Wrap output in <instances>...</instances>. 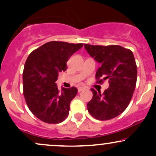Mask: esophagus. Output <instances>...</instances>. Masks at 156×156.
Wrapping results in <instances>:
<instances>
[{
  "instance_id": "34e87169",
  "label": "esophagus",
  "mask_w": 156,
  "mask_h": 156,
  "mask_svg": "<svg viewBox=\"0 0 156 156\" xmlns=\"http://www.w3.org/2000/svg\"><path fill=\"white\" fill-rule=\"evenodd\" d=\"M83 90H84L83 87H78V92H81V91H83Z\"/></svg>"
}]
</instances>
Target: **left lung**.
I'll return each instance as SVG.
<instances>
[{
	"label": "left lung",
	"mask_w": 156,
	"mask_h": 156,
	"mask_svg": "<svg viewBox=\"0 0 156 156\" xmlns=\"http://www.w3.org/2000/svg\"><path fill=\"white\" fill-rule=\"evenodd\" d=\"M84 48L101 64L95 75L97 82L103 83V80L108 79L109 83V87L103 94L91 89L93 97L87 109L98 120L113 119L128 107L135 89L137 67L133 53L119 45L85 44Z\"/></svg>",
	"instance_id": "8db88e82"
}]
</instances>
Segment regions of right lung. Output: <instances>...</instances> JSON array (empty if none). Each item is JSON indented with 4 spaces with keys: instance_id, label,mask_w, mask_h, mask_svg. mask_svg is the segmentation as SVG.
<instances>
[{
    "instance_id": "right-lung-1",
    "label": "right lung",
    "mask_w": 156,
    "mask_h": 156,
    "mask_svg": "<svg viewBox=\"0 0 156 156\" xmlns=\"http://www.w3.org/2000/svg\"><path fill=\"white\" fill-rule=\"evenodd\" d=\"M83 44L52 41L31 52L23 73V94L28 108L40 120L50 124L68 117L70 102L76 96V87L58 89V73L66 71L67 62Z\"/></svg>"
}]
</instances>
